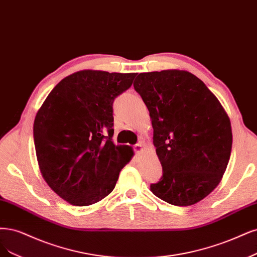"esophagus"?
<instances>
[{
    "label": "esophagus",
    "mask_w": 257,
    "mask_h": 257,
    "mask_svg": "<svg viewBox=\"0 0 257 257\" xmlns=\"http://www.w3.org/2000/svg\"><path fill=\"white\" fill-rule=\"evenodd\" d=\"M134 151H135L137 154H140L141 152L144 151V145L141 144V143L135 145V146H134Z\"/></svg>",
    "instance_id": "obj_1"
}]
</instances>
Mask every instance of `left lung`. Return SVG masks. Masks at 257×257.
Returning a JSON list of instances; mask_svg holds the SVG:
<instances>
[{
	"instance_id": "8db88e82",
	"label": "left lung",
	"mask_w": 257,
	"mask_h": 257,
	"mask_svg": "<svg viewBox=\"0 0 257 257\" xmlns=\"http://www.w3.org/2000/svg\"><path fill=\"white\" fill-rule=\"evenodd\" d=\"M135 90L150 111L163 176L151 184L159 199L189 206L207 197L231 156V121L200 78L183 70L140 73Z\"/></svg>"
}]
</instances>
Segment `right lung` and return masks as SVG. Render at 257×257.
<instances>
[{
    "label": "right lung",
    "instance_id": "1",
    "mask_svg": "<svg viewBox=\"0 0 257 257\" xmlns=\"http://www.w3.org/2000/svg\"><path fill=\"white\" fill-rule=\"evenodd\" d=\"M137 73L82 70L53 88L34 121L41 174L50 188L75 206H88L113 190L134 155L112 143V103Z\"/></svg>",
    "mask_w": 257,
    "mask_h": 257
}]
</instances>
